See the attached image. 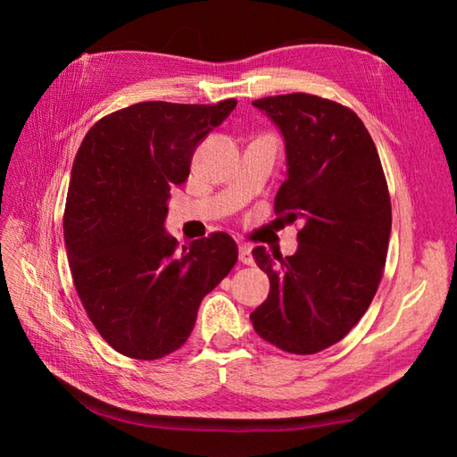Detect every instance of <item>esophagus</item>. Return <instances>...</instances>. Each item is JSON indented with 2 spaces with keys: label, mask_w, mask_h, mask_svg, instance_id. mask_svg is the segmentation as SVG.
I'll use <instances>...</instances> for the list:
<instances>
[{
  "label": "esophagus",
  "mask_w": 457,
  "mask_h": 457,
  "mask_svg": "<svg viewBox=\"0 0 457 457\" xmlns=\"http://www.w3.org/2000/svg\"><path fill=\"white\" fill-rule=\"evenodd\" d=\"M239 261L244 265L253 263V257H251V247L247 244H239Z\"/></svg>",
  "instance_id": "obj_1"
}]
</instances>
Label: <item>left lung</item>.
Segmentation results:
<instances>
[{
    "mask_svg": "<svg viewBox=\"0 0 457 457\" xmlns=\"http://www.w3.org/2000/svg\"><path fill=\"white\" fill-rule=\"evenodd\" d=\"M253 105L285 137L288 170L275 213L290 223L303 220V228L295 255L253 249L270 290L251 322L283 352L318 353L349 334L381 283L389 188L371 135L345 105L303 92Z\"/></svg>",
    "mask_w": 457,
    "mask_h": 457,
    "instance_id": "obj_1",
    "label": "left lung"
}]
</instances>
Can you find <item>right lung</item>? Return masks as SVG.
<instances>
[{
    "mask_svg": "<svg viewBox=\"0 0 457 457\" xmlns=\"http://www.w3.org/2000/svg\"><path fill=\"white\" fill-rule=\"evenodd\" d=\"M236 105L133 104L96 121L76 153L62 221L68 265L86 314L121 355L177 352L202 298L237 263L223 231L182 251L164 231L170 190Z\"/></svg>",
    "mask_w": 457,
    "mask_h": 457,
    "instance_id": "obj_1",
    "label": "right lung"
}]
</instances>
